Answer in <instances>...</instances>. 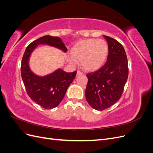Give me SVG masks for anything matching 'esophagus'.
<instances>
[{
  "label": "esophagus",
  "mask_w": 153,
  "mask_h": 153,
  "mask_svg": "<svg viewBox=\"0 0 153 153\" xmlns=\"http://www.w3.org/2000/svg\"><path fill=\"white\" fill-rule=\"evenodd\" d=\"M82 73L81 71H77V72H76V75H82Z\"/></svg>",
  "instance_id": "esophagus-1"
}]
</instances>
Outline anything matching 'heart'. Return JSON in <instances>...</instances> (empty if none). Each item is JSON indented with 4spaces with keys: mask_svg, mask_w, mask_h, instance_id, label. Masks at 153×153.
Segmentation results:
<instances>
[{
    "mask_svg": "<svg viewBox=\"0 0 153 153\" xmlns=\"http://www.w3.org/2000/svg\"><path fill=\"white\" fill-rule=\"evenodd\" d=\"M70 54L68 61L71 64L80 62L84 70L95 71L102 67L107 59L108 46L103 39H85L74 45Z\"/></svg>",
    "mask_w": 153,
    "mask_h": 153,
    "instance_id": "1",
    "label": "heart"
}]
</instances>
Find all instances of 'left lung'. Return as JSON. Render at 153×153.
Instances as JSON below:
<instances>
[{
  "mask_svg": "<svg viewBox=\"0 0 153 153\" xmlns=\"http://www.w3.org/2000/svg\"><path fill=\"white\" fill-rule=\"evenodd\" d=\"M108 45V55L105 65L87 75L86 100L92 108L103 110L120 99L128 76L126 52L117 40L103 36Z\"/></svg>",
  "mask_w": 153,
  "mask_h": 153,
  "instance_id": "left-lung-1",
  "label": "left lung"
}]
</instances>
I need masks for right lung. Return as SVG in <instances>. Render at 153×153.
<instances>
[{
  "label": "right lung",
  "mask_w": 153,
  "mask_h": 153,
  "mask_svg": "<svg viewBox=\"0 0 153 153\" xmlns=\"http://www.w3.org/2000/svg\"><path fill=\"white\" fill-rule=\"evenodd\" d=\"M39 45L57 48L63 52L67 48L59 37L45 36L32 42L27 47L21 64V75L26 91L31 100L46 109L57 106L63 100L69 86L76 75V71L66 73L57 69L46 76H38L31 71L29 59L32 52Z\"/></svg>",
  "instance_id": "right-lung-1"
}]
</instances>
